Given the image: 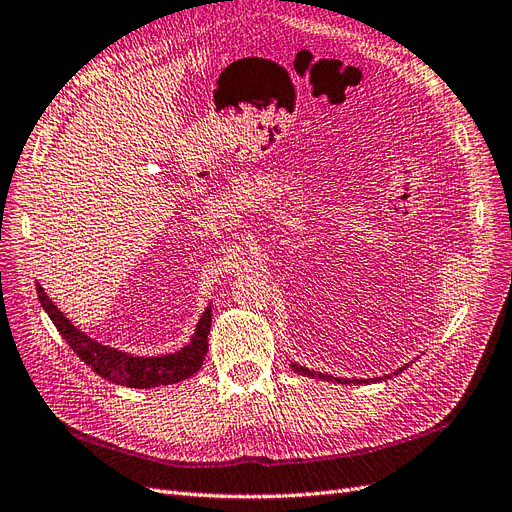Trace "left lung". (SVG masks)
Here are the masks:
<instances>
[{
  "label": "left lung",
  "instance_id": "8db88e82",
  "mask_svg": "<svg viewBox=\"0 0 512 512\" xmlns=\"http://www.w3.org/2000/svg\"><path fill=\"white\" fill-rule=\"evenodd\" d=\"M291 369H294L298 375H304V377H315V379H324V382H334V384H371V382H386V379H390V375H384V377H371V379H347V377H334V375H328V373H317L313 369H306V367H300V364L291 362ZM407 369V364L401 369L394 371L392 375H399Z\"/></svg>",
  "mask_w": 512,
  "mask_h": 512
}]
</instances>
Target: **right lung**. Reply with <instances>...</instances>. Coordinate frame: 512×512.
Here are the masks:
<instances>
[{
  "mask_svg": "<svg viewBox=\"0 0 512 512\" xmlns=\"http://www.w3.org/2000/svg\"><path fill=\"white\" fill-rule=\"evenodd\" d=\"M36 291L42 309L47 311L57 332L66 339L72 352H75L94 373L109 379L111 384L126 388H156L178 384L188 377H193L201 369L203 360H206L208 334L212 326L210 304L206 306V311L201 313L188 345H184L173 354L145 358L122 352V349H115L109 345H102L92 337H87L85 332H81L60 309H57L55 302L47 296V291L42 289L40 283H36Z\"/></svg>",
  "mask_w": 512,
  "mask_h": 512,
  "instance_id": "right-lung-1",
  "label": "right lung"
}]
</instances>
